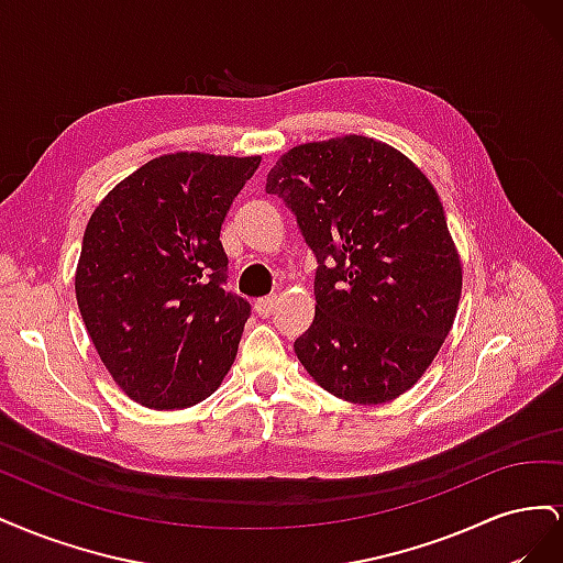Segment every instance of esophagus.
Wrapping results in <instances>:
<instances>
[{
  "label": "esophagus",
  "instance_id": "obj_1",
  "mask_svg": "<svg viewBox=\"0 0 563 563\" xmlns=\"http://www.w3.org/2000/svg\"><path fill=\"white\" fill-rule=\"evenodd\" d=\"M277 310V298L275 296H269V298H261L258 302H255V314L258 317H263V319H267L272 312Z\"/></svg>",
  "mask_w": 563,
  "mask_h": 563
}]
</instances>
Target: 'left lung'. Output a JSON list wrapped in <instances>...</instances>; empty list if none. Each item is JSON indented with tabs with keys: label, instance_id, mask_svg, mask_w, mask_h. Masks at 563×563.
<instances>
[{
	"label": "left lung",
	"instance_id": "left-lung-1",
	"mask_svg": "<svg viewBox=\"0 0 563 563\" xmlns=\"http://www.w3.org/2000/svg\"><path fill=\"white\" fill-rule=\"evenodd\" d=\"M265 192L294 211L319 263L300 364L338 399H397L444 345L463 291L432 183L391 145L343 135L288 150Z\"/></svg>",
	"mask_w": 563,
	"mask_h": 563
}]
</instances>
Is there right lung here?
<instances>
[{"instance_id": "right-lung-1", "label": "right lung", "mask_w": 563, "mask_h": 563, "mask_svg": "<svg viewBox=\"0 0 563 563\" xmlns=\"http://www.w3.org/2000/svg\"><path fill=\"white\" fill-rule=\"evenodd\" d=\"M258 164L162 155L91 213L77 305L100 362L133 401L157 411L195 406L230 371L251 305L225 291L220 225Z\"/></svg>"}]
</instances>
